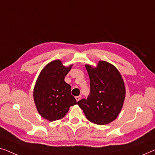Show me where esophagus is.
I'll return each mask as SVG.
<instances>
[{
    "label": "esophagus",
    "mask_w": 155,
    "mask_h": 155,
    "mask_svg": "<svg viewBox=\"0 0 155 155\" xmlns=\"http://www.w3.org/2000/svg\"><path fill=\"white\" fill-rule=\"evenodd\" d=\"M75 98H76V100H77V101L78 102V101H79V100H81V95H78V96L76 97Z\"/></svg>",
    "instance_id": "34e87169"
}]
</instances>
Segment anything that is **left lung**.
I'll return each mask as SVG.
<instances>
[{
	"instance_id": "1",
	"label": "left lung",
	"mask_w": 155,
	"mask_h": 155,
	"mask_svg": "<svg viewBox=\"0 0 155 155\" xmlns=\"http://www.w3.org/2000/svg\"><path fill=\"white\" fill-rule=\"evenodd\" d=\"M91 93L87 100L77 102L86 118L97 125L110 124L119 116L126 97L121 73L111 63L100 60L96 67L86 64Z\"/></svg>"
}]
</instances>
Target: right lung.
<instances>
[{
  "instance_id": "1",
  "label": "right lung",
  "mask_w": 155,
  "mask_h": 155,
  "mask_svg": "<svg viewBox=\"0 0 155 155\" xmlns=\"http://www.w3.org/2000/svg\"><path fill=\"white\" fill-rule=\"evenodd\" d=\"M72 66L65 67L60 60H55L39 74L34 88V100L39 114L45 119L53 121L62 119L69 107L77 104L71 94V86L64 81Z\"/></svg>"
}]
</instances>
